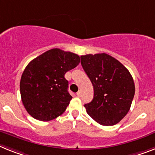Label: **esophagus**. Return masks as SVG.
Returning <instances> with one entry per match:
<instances>
[{"label":"esophagus","instance_id":"34e87169","mask_svg":"<svg viewBox=\"0 0 155 155\" xmlns=\"http://www.w3.org/2000/svg\"><path fill=\"white\" fill-rule=\"evenodd\" d=\"M81 91H78V93H77V96H78V97H81Z\"/></svg>","mask_w":155,"mask_h":155}]
</instances>
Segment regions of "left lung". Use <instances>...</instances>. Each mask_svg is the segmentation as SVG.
<instances>
[{
	"mask_svg": "<svg viewBox=\"0 0 155 155\" xmlns=\"http://www.w3.org/2000/svg\"><path fill=\"white\" fill-rule=\"evenodd\" d=\"M81 64L94 90L93 101L85 104L87 113L104 126L116 124L128 112L135 95L131 74L105 53L81 55Z\"/></svg>",
	"mask_w": 155,
	"mask_h": 155,
	"instance_id": "obj_1",
	"label": "left lung"
}]
</instances>
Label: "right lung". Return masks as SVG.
<instances>
[{
	"mask_svg": "<svg viewBox=\"0 0 155 155\" xmlns=\"http://www.w3.org/2000/svg\"><path fill=\"white\" fill-rule=\"evenodd\" d=\"M79 62L78 54L58 48L29 62L21 76L20 89L24 108L33 118L49 121L66 111L72 97L64 76Z\"/></svg>",
	"mask_w": 155,
	"mask_h": 155,
	"instance_id": "obj_1",
	"label": "right lung"
}]
</instances>
